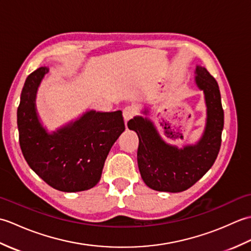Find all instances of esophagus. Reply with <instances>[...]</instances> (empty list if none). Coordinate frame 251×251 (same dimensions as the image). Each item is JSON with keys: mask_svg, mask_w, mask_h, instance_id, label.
Listing matches in <instances>:
<instances>
[{"mask_svg": "<svg viewBox=\"0 0 251 251\" xmlns=\"http://www.w3.org/2000/svg\"><path fill=\"white\" fill-rule=\"evenodd\" d=\"M135 115H136V111L132 106H126V108L123 110V117H124L125 122H128Z\"/></svg>", "mask_w": 251, "mask_h": 251, "instance_id": "esophagus-1", "label": "esophagus"}]
</instances>
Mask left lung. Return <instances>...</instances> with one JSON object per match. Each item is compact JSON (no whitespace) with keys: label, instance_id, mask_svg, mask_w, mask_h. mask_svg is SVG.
<instances>
[{"label":"left lung","instance_id":"8db88e82","mask_svg":"<svg viewBox=\"0 0 251 251\" xmlns=\"http://www.w3.org/2000/svg\"><path fill=\"white\" fill-rule=\"evenodd\" d=\"M195 74L207 106L205 130L195 145L179 149L165 142L148 117L135 116L127 123L139 138L138 167L142 180L152 190L172 193L188 190L210 169L219 153L225 124L219 86L204 67L196 66Z\"/></svg>","mask_w":251,"mask_h":251}]
</instances>
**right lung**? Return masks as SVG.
<instances>
[{"label": "right lung", "mask_w": 251, "mask_h": 251, "mask_svg": "<svg viewBox=\"0 0 251 251\" xmlns=\"http://www.w3.org/2000/svg\"><path fill=\"white\" fill-rule=\"evenodd\" d=\"M49 68L26 77L17 110L19 145L31 169L58 191L79 192L99 182L112 146L125 130L121 111L90 110L56 131L47 132L35 108L37 88Z\"/></svg>", "instance_id": "add662e5"}]
</instances>
